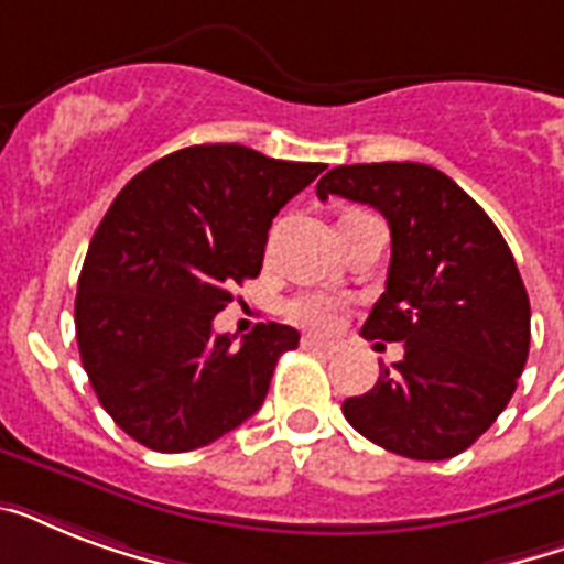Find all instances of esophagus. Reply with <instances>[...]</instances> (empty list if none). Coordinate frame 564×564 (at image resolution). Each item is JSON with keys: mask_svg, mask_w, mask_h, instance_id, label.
Listing matches in <instances>:
<instances>
[{"mask_svg": "<svg viewBox=\"0 0 564 564\" xmlns=\"http://www.w3.org/2000/svg\"><path fill=\"white\" fill-rule=\"evenodd\" d=\"M301 345H304V348H310V351H318V354L339 351V345L327 343V339H318V336H304V339H301Z\"/></svg>", "mask_w": 564, "mask_h": 564, "instance_id": "obj_1", "label": "esophagus"}]
</instances>
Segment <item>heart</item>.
<instances>
[{"mask_svg":"<svg viewBox=\"0 0 564 564\" xmlns=\"http://www.w3.org/2000/svg\"><path fill=\"white\" fill-rule=\"evenodd\" d=\"M286 313H290V318L295 325L325 334V330H334V327L339 325L343 301L336 299V295H327V292H307V295L292 299Z\"/></svg>","mask_w":564,"mask_h":564,"instance_id":"heart-1","label":"heart"}]
</instances>
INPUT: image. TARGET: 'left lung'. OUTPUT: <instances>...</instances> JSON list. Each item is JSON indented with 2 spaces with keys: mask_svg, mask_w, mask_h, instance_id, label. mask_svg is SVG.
<instances>
[{
  "mask_svg": "<svg viewBox=\"0 0 564 564\" xmlns=\"http://www.w3.org/2000/svg\"><path fill=\"white\" fill-rule=\"evenodd\" d=\"M383 213L386 292L362 336L403 357L343 412L357 433L410 459H451L507 410L530 354V299L507 239L480 204L424 163H354L318 181Z\"/></svg>",
  "mask_w": 564,
  "mask_h": 564,
  "instance_id": "1",
  "label": "left lung"
}]
</instances>
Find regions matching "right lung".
<instances>
[{
	"mask_svg": "<svg viewBox=\"0 0 564 564\" xmlns=\"http://www.w3.org/2000/svg\"><path fill=\"white\" fill-rule=\"evenodd\" d=\"M325 163L274 161L237 143L189 145L128 181L96 228L75 295L84 371L140 445L184 454L221 438L265 401L290 325L213 334L257 278L272 219Z\"/></svg>",
	"mask_w": 564,
	"mask_h": 564,
	"instance_id": "obj_1",
	"label": "right lung"
}]
</instances>
